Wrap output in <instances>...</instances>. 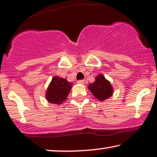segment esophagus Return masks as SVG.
<instances>
[{"instance_id": "34e87169", "label": "esophagus", "mask_w": 157, "mask_h": 157, "mask_svg": "<svg viewBox=\"0 0 157 157\" xmlns=\"http://www.w3.org/2000/svg\"><path fill=\"white\" fill-rule=\"evenodd\" d=\"M77 83H78V84H84L85 83V81H84L83 80H79L77 81Z\"/></svg>"}]
</instances>
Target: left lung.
<instances>
[{"instance_id": "8db88e82", "label": "left lung", "mask_w": 157, "mask_h": 157, "mask_svg": "<svg viewBox=\"0 0 157 157\" xmlns=\"http://www.w3.org/2000/svg\"><path fill=\"white\" fill-rule=\"evenodd\" d=\"M95 98L100 101H104L110 98L114 92V88L111 85L110 81L105 78L103 74H100L95 78V81L88 86Z\"/></svg>"}]
</instances>
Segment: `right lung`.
I'll return each mask as SVG.
<instances>
[{
    "label": "right lung",
    "mask_w": 157,
    "mask_h": 157,
    "mask_svg": "<svg viewBox=\"0 0 157 157\" xmlns=\"http://www.w3.org/2000/svg\"><path fill=\"white\" fill-rule=\"evenodd\" d=\"M71 82L59 76H54L45 92V98L49 103L61 105L67 98L72 88Z\"/></svg>",
    "instance_id": "obj_1"
}]
</instances>
